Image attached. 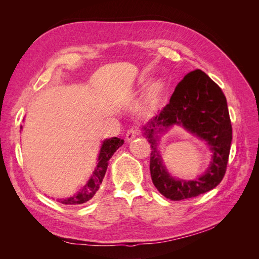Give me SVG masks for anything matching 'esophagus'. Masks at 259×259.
<instances>
[{"label": "esophagus", "instance_id": "1", "mask_svg": "<svg viewBox=\"0 0 259 259\" xmlns=\"http://www.w3.org/2000/svg\"><path fill=\"white\" fill-rule=\"evenodd\" d=\"M139 134H140L139 128L133 126V127H131V128L126 132V139L130 142V140H133L135 137L139 136Z\"/></svg>", "mask_w": 259, "mask_h": 259}]
</instances>
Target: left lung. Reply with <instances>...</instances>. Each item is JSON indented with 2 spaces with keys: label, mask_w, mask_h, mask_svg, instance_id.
Returning <instances> with one entry per match:
<instances>
[{
  "label": "left lung",
  "mask_w": 259,
  "mask_h": 259,
  "mask_svg": "<svg viewBox=\"0 0 259 259\" xmlns=\"http://www.w3.org/2000/svg\"><path fill=\"white\" fill-rule=\"evenodd\" d=\"M173 123L204 139L213 151V161L207 173L197 181H177L170 178L161 165L156 151L155 130H161ZM146 135L152 144L150 174L152 183L164 197L180 201L205 193L222 182L228 164L232 126L227 100L222 89L202 71L188 73L176 86L169 103L145 126Z\"/></svg>",
  "instance_id": "1"
}]
</instances>
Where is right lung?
Instances as JSON below:
<instances>
[{
    "label": "right lung",
    "instance_id": "1",
    "mask_svg": "<svg viewBox=\"0 0 259 259\" xmlns=\"http://www.w3.org/2000/svg\"><path fill=\"white\" fill-rule=\"evenodd\" d=\"M123 144L124 140L117 137L105 140L100 149V153L98 156L99 162L97 164V167L95 168V171L93 173L89 183L83 187V189H81V191L77 194L73 195L71 198L62 199L59 202L66 205H79L90 201L95 195L101 183H103V179L108 167V161L110 160L113 153L116 151V149L121 147Z\"/></svg>",
    "mask_w": 259,
    "mask_h": 259
}]
</instances>
